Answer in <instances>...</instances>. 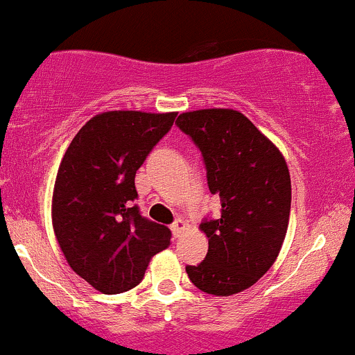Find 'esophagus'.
Returning a JSON list of instances; mask_svg holds the SVG:
<instances>
[{"instance_id": "obj_1", "label": "esophagus", "mask_w": 355, "mask_h": 355, "mask_svg": "<svg viewBox=\"0 0 355 355\" xmlns=\"http://www.w3.org/2000/svg\"><path fill=\"white\" fill-rule=\"evenodd\" d=\"M186 227H188V225H186V222L182 220V218H178V220L171 225V231H173L174 237H179L182 231H186Z\"/></svg>"}]
</instances>
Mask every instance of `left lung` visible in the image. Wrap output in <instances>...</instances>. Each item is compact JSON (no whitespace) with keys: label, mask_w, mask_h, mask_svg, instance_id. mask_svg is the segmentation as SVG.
<instances>
[{"label":"left lung","mask_w":355,"mask_h":355,"mask_svg":"<svg viewBox=\"0 0 355 355\" xmlns=\"http://www.w3.org/2000/svg\"><path fill=\"white\" fill-rule=\"evenodd\" d=\"M176 123L202 150L208 188L222 202L220 217L200 224L208 237L207 258L186 266V273L207 294H239L268 272L282 250L291 215L287 162L234 109L182 112Z\"/></svg>","instance_id":"1"}]
</instances>
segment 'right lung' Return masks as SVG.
<instances>
[{
	"label": "right lung",
	"mask_w": 355,
	"mask_h": 355,
	"mask_svg": "<svg viewBox=\"0 0 355 355\" xmlns=\"http://www.w3.org/2000/svg\"><path fill=\"white\" fill-rule=\"evenodd\" d=\"M178 112L107 111L75 135L53 189V229L76 275L102 294L141 282L171 231L140 215L135 174L171 130Z\"/></svg>",
	"instance_id": "obj_1"
}]
</instances>
